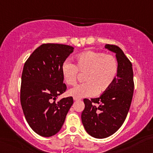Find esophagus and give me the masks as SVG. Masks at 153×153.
<instances>
[{
    "mask_svg": "<svg viewBox=\"0 0 153 153\" xmlns=\"http://www.w3.org/2000/svg\"><path fill=\"white\" fill-rule=\"evenodd\" d=\"M73 100H74V101H78V100H80V99H78V98H75V97H74Z\"/></svg>",
    "mask_w": 153,
    "mask_h": 153,
    "instance_id": "1",
    "label": "esophagus"
}]
</instances>
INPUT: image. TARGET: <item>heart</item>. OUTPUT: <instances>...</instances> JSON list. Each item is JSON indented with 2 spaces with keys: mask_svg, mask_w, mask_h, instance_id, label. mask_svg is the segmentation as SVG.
I'll return each mask as SVG.
<instances>
[{
  "mask_svg": "<svg viewBox=\"0 0 153 153\" xmlns=\"http://www.w3.org/2000/svg\"><path fill=\"white\" fill-rule=\"evenodd\" d=\"M75 60L76 65L70 61H65L62 65L64 80L69 85L76 84L78 71L85 73V83L76 85L68 91L72 97L80 99L103 93L116 79L118 65L112 55L88 51L78 54Z\"/></svg>",
  "mask_w": 153,
  "mask_h": 153,
  "instance_id": "1",
  "label": "heart"
}]
</instances>
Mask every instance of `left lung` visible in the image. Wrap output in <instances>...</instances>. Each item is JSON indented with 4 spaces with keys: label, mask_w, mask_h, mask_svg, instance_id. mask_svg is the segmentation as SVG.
Here are the masks:
<instances>
[{
    "label": "left lung",
    "mask_w": 153,
    "mask_h": 153,
    "mask_svg": "<svg viewBox=\"0 0 153 153\" xmlns=\"http://www.w3.org/2000/svg\"><path fill=\"white\" fill-rule=\"evenodd\" d=\"M105 48L116 56L118 72L114 83L98 98L84 99L85 108L81 120L86 132L91 137L104 139L117 131L125 121L133 97L134 83L132 64L123 51L115 45ZM97 103V106L93 105Z\"/></svg>",
    "instance_id": "8db88e82"
}]
</instances>
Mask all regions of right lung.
I'll return each instance as SVG.
<instances>
[{
  "instance_id": "obj_1",
  "label": "right lung",
  "mask_w": 153,
  "mask_h": 153,
  "mask_svg": "<svg viewBox=\"0 0 153 153\" xmlns=\"http://www.w3.org/2000/svg\"><path fill=\"white\" fill-rule=\"evenodd\" d=\"M73 49L68 45L44 43L25 63L20 102L30 128L42 137H51L59 131L73 104L72 97L56 102L67 89L62 65Z\"/></svg>"
}]
</instances>
